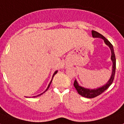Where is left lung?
Returning <instances> with one entry per match:
<instances>
[{
    "mask_svg": "<svg viewBox=\"0 0 124 124\" xmlns=\"http://www.w3.org/2000/svg\"><path fill=\"white\" fill-rule=\"evenodd\" d=\"M92 35H93V37H94V38H102L103 40H104V42L106 43V44L109 46L112 53L111 60L112 61V63H113V66H112L113 69H112V73L111 78H110L109 81L107 82V84H106L105 86H102V87H99V88L96 89H93V90L91 89H91H88L84 88V87H81V86H79L77 81L75 80V81H74V86L76 88V91H78V94L81 95V96H83V97H87V98H94V97H97V96L101 94L102 93H104L106 89H107L109 88V86L111 85L112 82H113L114 79L116 68V56H115V53L114 51V48L112 45L111 43H110V41L107 40V39H106L102 35L100 34L99 33L97 32V31L92 30Z\"/></svg>",
    "mask_w": 124,
    "mask_h": 124,
    "instance_id": "1",
    "label": "left lung"
}]
</instances>
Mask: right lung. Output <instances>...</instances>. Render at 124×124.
Returning <instances> with one entry per match:
<instances>
[{
    "instance_id": "1",
    "label": "right lung",
    "mask_w": 124,
    "mask_h": 124,
    "mask_svg": "<svg viewBox=\"0 0 124 124\" xmlns=\"http://www.w3.org/2000/svg\"><path fill=\"white\" fill-rule=\"evenodd\" d=\"M56 73H57V71H55V72H54V74H53V77H54V75H55V74H56ZM52 80H53V79H51V82H50V84H49L48 86V87H47V89H46V91H45V92H46V91H47V90H48V89L49 87H50V84H51V82H52ZM45 92H44V93H45ZM43 93H41V94H40V95H38V96H40V95H41V94H42ZM34 97H36V96H34Z\"/></svg>"
}]
</instances>
